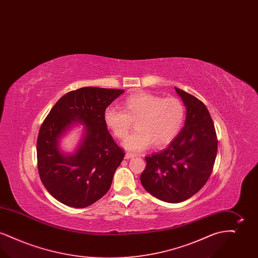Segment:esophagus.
Masks as SVG:
<instances>
[{"label": "esophagus", "mask_w": 258, "mask_h": 258, "mask_svg": "<svg viewBox=\"0 0 258 258\" xmlns=\"http://www.w3.org/2000/svg\"><path fill=\"white\" fill-rule=\"evenodd\" d=\"M135 157H137V155L133 154V153H126V154L124 155V159H125V160H130V159H133V158H135Z\"/></svg>", "instance_id": "esophagus-1"}]
</instances>
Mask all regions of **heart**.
<instances>
[{"instance_id":"b5f03b06","label":"heart","mask_w":258,"mask_h":258,"mask_svg":"<svg viewBox=\"0 0 258 258\" xmlns=\"http://www.w3.org/2000/svg\"><path fill=\"white\" fill-rule=\"evenodd\" d=\"M123 111L107 108L104 123L119 139L124 138L135 123L136 131L122 143L132 152H141L153 143L157 148L170 144L179 134L184 122L183 103L176 98L139 93L126 98L122 104Z\"/></svg>"}]
</instances>
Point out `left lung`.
<instances>
[{
    "instance_id": "1",
    "label": "left lung",
    "mask_w": 258,
    "mask_h": 258,
    "mask_svg": "<svg viewBox=\"0 0 258 258\" xmlns=\"http://www.w3.org/2000/svg\"><path fill=\"white\" fill-rule=\"evenodd\" d=\"M185 106L184 125L169 146L146 157L140 181L153 197L168 203L190 198L206 184L218 153V139L205 104L175 87Z\"/></svg>"
}]
</instances>
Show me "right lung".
Listing matches in <instances>:
<instances>
[{
  "label": "right lung",
  "mask_w": 258,
  "mask_h": 258,
  "mask_svg": "<svg viewBox=\"0 0 258 258\" xmlns=\"http://www.w3.org/2000/svg\"><path fill=\"white\" fill-rule=\"evenodd\" d=\"M123 90L84 87L62 96L50 110L37 136V168L50 195L62 204L85 208L110 188L124 154L104 123V112ZM77 123L85 125L73 153L59 147L60 138Z\"/></svg>",
  "instance_id": "right-lung-1"
}]
</instances>
